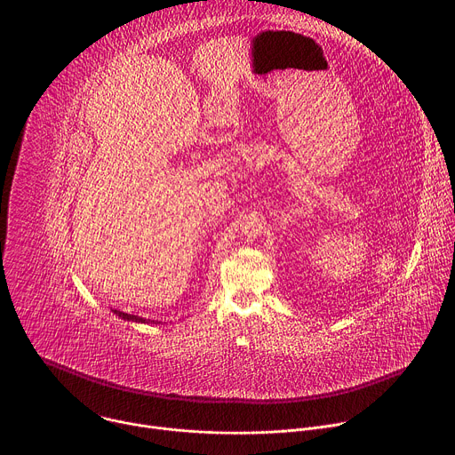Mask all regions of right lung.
<instances>
[{
	"mask_svg": "<svg viewBox=\"0 0 455 455\" xmlns=\"http://www.w3.org/2000/svg\"><path fill=\"white\" fill-rule=\"evenodd\" d=\"M113 313H115V315H118V316H120V318H124V320H132V322H144V323L148 322L146 318H142V316H139V315H129V313H124V311H118V309H115Z\"/></svg>",
	"mask_w": 455,
	"mask_h": 455,
	"instance_id": "obj_1",
	"label": "right lung"
}]
</instances>
